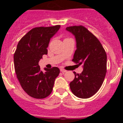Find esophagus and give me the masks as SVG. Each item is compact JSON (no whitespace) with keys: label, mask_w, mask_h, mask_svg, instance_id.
<instances>
[{"label":"esophagus","mask_w":123,"mask_h":123,"mask_svg":"<svg viewBox=\"0 0 123 123\" xmlns=\"http://www.w3.org/2000/svg\"><path fill=\"white\" fill-rule=\"evenodd\" d=\"M60 71L61 72H62L63 73H66L67 72V70H65V69H62V68H61L60 69Z\"/></svg>","instance_id":"esophagus-1"}]
</instances>
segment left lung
I'll use <instances>...</instances> for the list:
<instances>
[{
	"label": "left lung",
	"mask_w": 123,
	"mask_h": 123,
	"mask_svg": "<svg viewBox=\"0 0 123 123\" xmlns=\"http://www.w3.org/2000/svg\"><path fill=\"white\" fill-rule=\"evenodd\" d=\"M76 42V50L72 61L82 65L81 73L74 74L69 87L74 95L89 98L102 86L106 73V54L98 39L82 26L67 27Z\"/></svg>",
	"instance_id": "obj_1"
}]
</instances>
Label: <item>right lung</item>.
<instances>
[{
    "instance_id": "obj_1",
    "label": "right lung",
    "mask_w": 123,
    "mask_h": 123,
    "mask_svg": "<svg viewBox=\"0 0 123 123\" xmlns=\"http://www.w3.org/2000/svg\"><path fill=\"white\" fill-rule=\"evenodd\" d=\"M60 26L37 27L24 36L19 41L14 54V66L23 89L29 96L44 98L52 92L54 82L60 73L57 67L41 70L39 62L47 54L50 40Z\"/></svg>"
}]
</instances>
